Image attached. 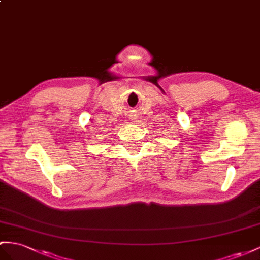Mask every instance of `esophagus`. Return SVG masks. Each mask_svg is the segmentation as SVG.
<instances>
[{"label":"esophagus","mask_w":260,"mask_h":260,"mask_svg":"<svg viewBox=\"0 0 260 260\" xmlns=\"http://www.w3.org/2000/svg\"><path fill=\"white\" fill-rule=\"evenodd\" d=\"M128 118H129V121H131V122H135L137 117H136V115H129V117H128Z\"/></svg>","instance_id":"obj_1"}]
</instances>
